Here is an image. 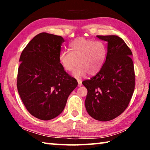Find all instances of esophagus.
<instances>
[{"mask_svg":"<svg viewBox=\"0 0 150 150\" xmlns=\"http://www.w3.org/2000/svg\"><path fill=\"white\" fill-rule=\"evenodd\" d=\"M77 81H78V86L79 87H81V86L82 85V81L79 79H77Z\"/></svg>","mask_w":150,"mask_h":150,"instance_id":"34e87169","label":"esophagus"}]
</instances>
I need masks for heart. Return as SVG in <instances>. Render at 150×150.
<instances>
[{
    "label": "heart",
    "instance_id": "1",
    "mask_svg": "<svg viewBox=\"0 0 150 150\" xmlns=\"http://www.w3.org/2000/svg\"><path fill=\"white\" fill-rule=\"evenodd\" d=\"M69 51H62L59 55V62L63 69L71 71L78 64L73 75L80 79L88 73L95 75L103 67L106 59V47L103 42L79 38L69 45Z\"/></svg>",
    "mask_w": 150,
    "mask_h": 150
}]
</instances>
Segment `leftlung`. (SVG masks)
<instances>
[{
    "instance_id": "obj_1",
    "label": "left lung",
    "mask_w": 150,
    "mask_h": 150,
    "mask_svg": "<svg viewBox=\"0 0 150 150\" xmlns=\"http://www.w3.org/2000/svg\"><path fill=\"white\" fill-rule=\"evenodd\" d=\"M108 42L106 59L97 74L82 83L87 89L85 105L91 117L109 121L127 108L135 87L131 50L116 35H96Z\"/></svg>"
}]
</instances>
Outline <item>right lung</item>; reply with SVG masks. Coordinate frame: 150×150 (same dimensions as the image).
I'll return each mask as SVG.
<instances>
[{
  "instance_id": "1",
  "label": "right lung",
  "mask_w": 150,
  "mask_h": 150,
  "mask_svg": "<svg viewBox=\"0 0 150 150\" xmlns=\"http://www.w3.org/2000/svg\"><path fill=\"white\" fill-rule=\"evenodd\" d=\"M64 40L42 32L22 51L18 70L17 88L28 111L34 117L49 120L59 115L77 81L59 62Z\"/></svg>"
}]
</instances>
